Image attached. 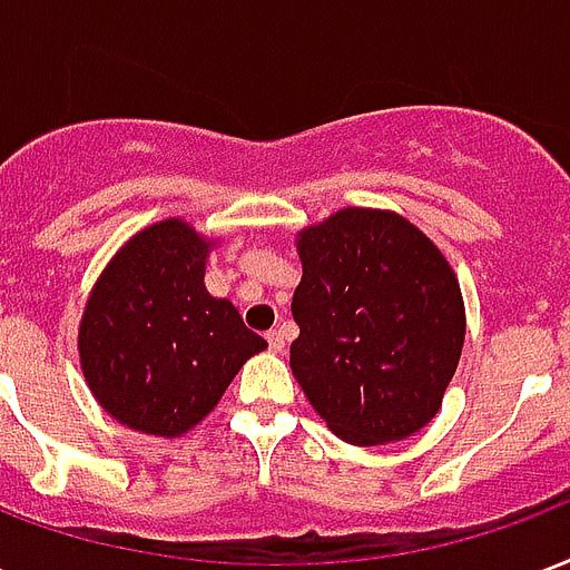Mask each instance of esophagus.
<instances>
[{
  "label": "esophagus",
  "mask_w": 570,
  "mask_h": 570,
  "mask_svg": "<svg viewBox=\"0 0 570 570\" xmlns=\"http://www.w3.org/2000/svg\"><path fill=\"white\" fill-rule=\"evenodd\" d=\"M266 341H268V350H272V353H284L286 341H284V332H281V328H272V332H266Z\"/></svg>",
  "instance_id": "1"
}]
</instances>
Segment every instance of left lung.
<instances>
[{"instance_id": "left-lung-1", "label": "left lung", "mask_w": 570, "mask_h": 570, "mask_svg": "<svg viewBox=\"0 0 570 570\" xmlns=\"http://www.w3.org/2000/svg\"><path fill=\"white\" fill-rule=\"evenodd\" d=\"M298 256L289 367L307 401L353 445L419 433L440 412L466 334L440 247L401 215L343 208L304 229Z\"/></svg>"}]
</instances>
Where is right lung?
<instances>
[{
	"label": "right lung",
	"mask_w": 570,
	"mask_h": 570,
	"mask_svg": "<svg viewBox=\"0 0 570 570\" xmlns=\"http://www.w3.org/2000/svg\"><path fill=\"white\" fill-rule=\"evenodd\" d=\"M208 245L181 220L142 229L112 256L80 323V364L112 419L179 436L263 353L227 298L206 293Z\"/></svg>",
	"instance_id": "1"
}]
</instances>
